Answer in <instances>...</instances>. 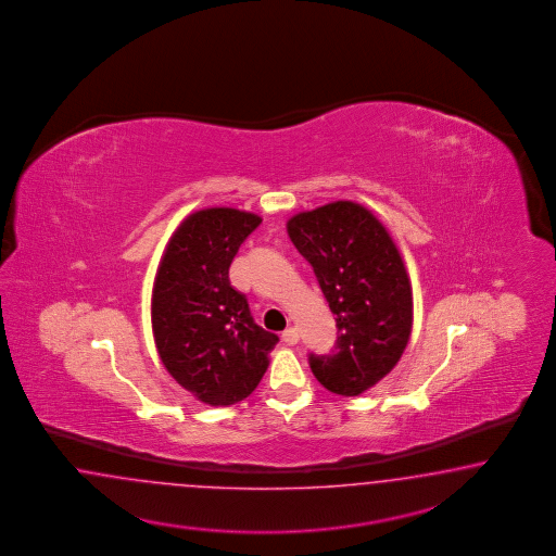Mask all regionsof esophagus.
<instances>
[{
  "label": "esophagus",
  "mask_w": 556,
  "mask_h": 556,
  "mask_svg": "<svg viewBox=\"0 0 556 556\" xmlns=\"http://www.w3.org/2000/svg\"><path fill=\"white\" fill-rule=\"evenodd\" d=\"M283 340H286L287 344H298V342H300V332H298V328L289 326L286 332H283Z\"/></svg>",
  "instance_id": "1"
}]
</instances>
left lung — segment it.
Wrapping results in <instances>:
<instances>
[{
	"mask_svg": "<svg viewBox=\"0 0 556 556\" xmlns=\"http://www.w3.org/2000/svg\"><path fill=\"white\" fill-rule=\"evenodd\" d=\"M337 314V346L309 354L324 388L354 397L377 386L402 358L414 321L412 286L388 228L361 203H326L287 222Z\"/></svg>",
	"mask_w": 556,
	"mask_h": 556,
	"instance_id": "obj_1",
	"label": "left lung"
}]
</instances>
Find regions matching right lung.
Returning <instances> with one entry per match:
<instances>
[{"label": "right lung", "instance_id": "right-lung-1", "mask_svg": "<svg viewBox=\"0 0 556 556\" xmlns=\"http://www.w3.org/2000/svg\"><path fill=\"white\" fill-rule=\"evenodd\" d=\"M261 224L251 212L207 207L168 240L152 287V334L168 375L195 400L232 405L253 393L277 334L254 324L228 270Z\"/></svg>", "mask_w": 556, "mask_h": 556}]
</instances>
